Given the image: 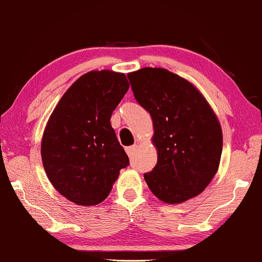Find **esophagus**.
Wrapping results in <instances>:
<instances>
[{
	"mask_svg": "<svg viewBox=\"0 0 262 262\" xmlns=\"http://www.w3.org/2000/svg\"><path fill=\"white\" fill-rule=\"evenodd\" d=\"M137 147H138V145H132V146H127V147H125V151H126V154H127V156L128 157H131L132 155H134V152L137 150Z\"/></svg>",
	"mask_w": 262,
	"mask_h": 262,
	"instance_id": "obj_1",
	"label": "esophagus"
}]
</instances>
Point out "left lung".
I'll return each instance as SVG.
<instances>
[{"instance_id":"left-lung-1","label":"left lung","mask_w":262,"mask_h":262,"mask_svg":"<svg viewBox=\"0 0 262 262\" xmlns=\"http://www.w3.org/2000/svg\"><path fill=\"white\" fill-rule=\"evenodd\" d=\"M127 77L154 123L158 159L144 174L148 188L171 205L194 198L218 172L223 151L218 117L191 82L166 69L143 68Z\"/></svg>"}]
</instances>
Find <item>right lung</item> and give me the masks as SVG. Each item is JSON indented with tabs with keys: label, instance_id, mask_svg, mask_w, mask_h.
<instances>
[{
	"label": "right lung",
	"instance_id": "1",
	"mask_svg": "<svg viewBox=\"0 0 262 262\" xmlns=\"http://www.w3.org/2000/svg\"><path fill=\"white\" fill-rule=\"evenodd\" d=\"M128 88L122 72H86L66 91L48 120L41 144L44 170L52 186L72 203H102L128 165L110 123Z\"/></svg>",
	"mask_w": 262,
	"mask_h": 262
}]
</instances>
